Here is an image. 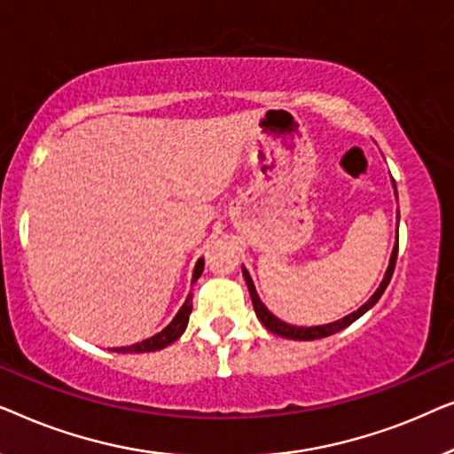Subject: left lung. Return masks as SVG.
Returning <instances> with one entry per match:
<instances>
[{"label": "left lung", "instance_id": "1", "mask_svg": "<svg viewBox=\"0 0 454 454\" xmlns=\"http://www.w3.org/2000/svg\"><path fill=\"white\" fill-rule=\"evenodd\" d=\"M393 185H395V179H393ZM396 190V188H395ZM396 254H399V235H396V244L393 247V254H390V262H388V269L387 272H384V278L380 283V287H378L374 291V295L370 297L368 301L364 303L362 308H357L356 312H351L349 316H345V318H340L337 322H331V325H320V326H294V325H287V322L278 320L275 314H270L269 309H266V306L262 301H260V297L256 294V287H254L252 283V277L250 272H247L246 269L244 270V278H246V285H247V291H250V297H252V303H254V312H256L258 320L262 322L264 328H269V331L272 334H278V337H285V339H294V340H314V339H325V337H331V334L343 331V328H347L349 325H353L359 316H364L365 312L372 306H376V301L380 300L384 289L388 287L390 278H393V272H395V264H396Z\"/></svg>", "mask_w": 454, "mask_h": 454}]
</instances>
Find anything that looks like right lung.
I'll return each instance as SVG.
<instances>
[{
  "instance_id": "add662e5",
  "label": "right lung",
  "mask_w": 454,
  "mask_h": 454,
  "mask_svg": "<svg viewBox=\"0 0 454 454\" xmlns=\"http://www.w3.org/2000/svg\"><path fill=\"white\" fill-rule=\"evenodd\" d=\"M202 270H204V258H200L196 262L194 275H192V283H194L196 278L202 275ZM190 314H192V294L185 297L184 306L179 308V312L176 314V318H173L169 325L163 328V331L157 333V334H153L151 339L140 340V343H134V345H129V347H115L114 351H117V353H146V351L163 349V347L171 345L173 340H177L179 337H182L184 331H185V326H188Z\"/></svg>"
}]
</instances>
